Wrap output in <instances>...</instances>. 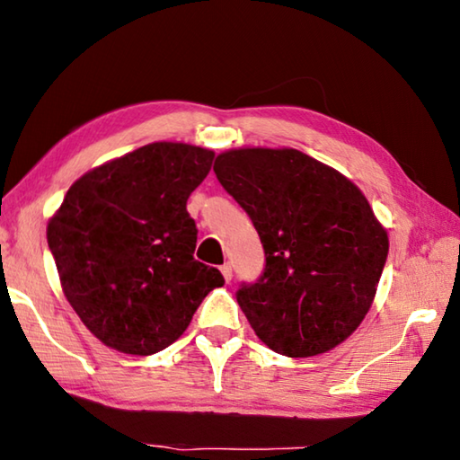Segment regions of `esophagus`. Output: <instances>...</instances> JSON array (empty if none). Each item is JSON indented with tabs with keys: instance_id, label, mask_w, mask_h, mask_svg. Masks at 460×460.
I'll return each mask as SVG.
<instances>
[{
	"instance_id": "obj_1",
	"label": "esophagus",
	"mask_w": 460,
	"mask_h": 460,
	"mask_svg": "<svg viewBox=\"0 0 460 460\" xmlns=\"http://www.w3.org/2000/svg\"><path fill=\"white\" fill-rule=\"evenodd\" d=\"M221 274H223V278H225V282H231V278H233L231 263H223V266H221Z\"/></svg>"
}]
</instances>
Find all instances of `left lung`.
I'll return each mask as SVG.
<instances>
[{"label":"left lung","instance_id":"8db88e82","mask_svg":"<svg viewBox=\"0 0 460 460\" xmlns=\"http://www.w3.org/2000/svg\"><path fill=\"white\" fill-rule=\"evenodd\" d=\"M215 174L253 221L266 252L237 302L261 342L314 357L351 337L376 298L389 239L365 194L294 147H237Z\"/></svg>","mask_w":460,"mask_h":460}]
</instances>
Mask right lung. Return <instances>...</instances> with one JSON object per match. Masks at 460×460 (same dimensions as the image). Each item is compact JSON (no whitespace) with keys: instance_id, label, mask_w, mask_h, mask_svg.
<instances>
[{"instance_id":"add662e5","label":"right lung","mask_w":460,"mask_h":460,"mask_svg":"<svg viewBox=\"0 0 460 460\" xmlns=\"http://www.w3.org/2000/svg\"><path fill=\"white\" fill-rule=\"evenodd\" d=\"M213 150L154 142L89 170L50 217L46 237L62 292L83 324L126 355H154L181 337L225 279L194 260L186 211Z\"/></svg>"}]
</instances>
